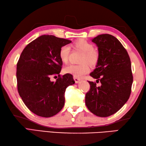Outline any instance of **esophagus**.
<instances>
[{"label":"esophagus","mask_w":146,"mask_h":146,"mask_svg":"<svg viewBox=\"0 0 146 146\" xmlns=\"http://www.w3.org/2000/svg\"><path fill=\"white\" fill-rule=\"evenodd\" d=\"M74 80H75V83H78L79 82H80V78H77V77H75V76H74Z\"/></svg>","instance_id":"obj_1"}]
</instances>
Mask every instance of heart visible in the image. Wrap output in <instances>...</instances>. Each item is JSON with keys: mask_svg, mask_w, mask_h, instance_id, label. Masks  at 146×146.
Wrapping results in <instances>:
<instances>
[{"mask_svg": "<svg viewBox=\"0 0 146 146\" xmlns=\"http://www.w3.org/2000/svg\"><path fill=\"white\" fill-rule=\"evenodd\" d=\"M73 48L82 52L78 65H69L64 69V72L72 75L75 77H82L90 71V65L91 68H95L99 60V53L94 48L93 44L86 40H78L74 42ZM70 53V48L67 46H62L59 50L58 56L63 63H68Z\"/></svg>", "mask_w": 146, "mask_h": 146, "instance_id": "heart-1", "label": "heart"}]
</instances>
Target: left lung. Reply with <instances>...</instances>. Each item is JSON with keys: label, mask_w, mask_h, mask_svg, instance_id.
I'll list each match as a JSON object with an SVG mask.
<instances>
[{"label": "left lung", "mask_w": 146, "mask_h": 146, "mask_svg": "<svg viewBox=\"0 0 146 146\" xmlns=\"http://www.w3.org/2000/svg\"><path fill=\"white\" fill-rule=\"evenodd\" d=\"M92 42L98 47L99 60L90 75L101 86L88 81L90 90L86 95V105L94 115L107 117L129 99L133 80L131 64L126 49L114 36L102 34Z\"/></svg>", "instance_id": "8db88e82"}]
</instances>
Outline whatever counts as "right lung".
<instances>
[{
    "instance_id": "obj_1",
    "label": "right lung",
    "mask_w": 146,
    "mask_h": 146,
    "mask_svg": "<svg viewBox=\"0 0 146 146\" xmlns=\"http://www.w3.org/2000/svg\"><path fill=\"white\" fill-rule=\"evenodd\" d=\"M71 42L44 35L28 44L20 56L17 90L27 108L36 115L48 118L57 114L64 107L66 89L75 84L72 75H59L62 66L59 50ZM56 74L59 76L56 82L51 81L50 76Z\"/></svg>"
}]
</instances>
